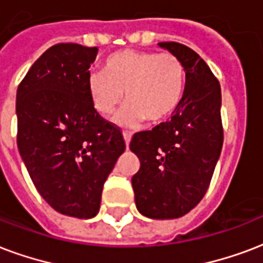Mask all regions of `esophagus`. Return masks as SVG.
<instances>
[{
    "mask_svg": "<svg viewBox=\"0 0 263 263\" xmlns=\"http://www.w3.org/2000/svg\"><path fill=\"white\" fill-rule=\"evenodd\" d=\"M124 139H125V145H127L128 149V145H129V142H131V134H129V132H124Z\"/></svg>",
    "mask_w": 263,
    "mask_h": 263,
    "instance_id": "34e87169",
    "label": "esophagus"
}]
</instances>
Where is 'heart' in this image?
<instances>
[{
  "mask_svg": "<svg viewBox=\"0 0 263 263\" xmlns=\"http://www.w3.org/2000/svg\"><path fill=\"white\" fill-rule=\"evenodd\" d=\"M88 93L95 110L110 116L123 102L116 117L120 125L135 127L142 120L160 124L178 109L185 91V67L174 53L123 49L106 58L103 71L88 77Z\"/></svg>",
  "mask_w": 263,
  "mask_h": 263,
  "instance_id": "1",
  "label": "heart"
}]
</instances>
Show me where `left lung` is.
Instances as JSON below:
<instances>
[{
	"label": "left lung",
	"mask_w": 263,
	"mask_h": 263,
	"mask_svg": "<svg viewBox=\"0 0 263 263\" xmlns=\"http://www.w3.org/2000/svg\"><path fill=\"white\" fill-rule=\"evenodd\" d=\"M176 55L186 87L171 120L136 132L129 149L140 161L132 176L135 203L152 219H175L193 210L207 192L223 145L220 85L198 53L183 44H158Z\"/></svg>",
	"instance_id": "8db88e82"
}]
</instances>
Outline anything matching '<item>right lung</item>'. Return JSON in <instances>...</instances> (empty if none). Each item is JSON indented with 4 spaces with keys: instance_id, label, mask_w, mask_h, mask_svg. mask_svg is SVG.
<instances>
[{
    "instance_id": "add662e5",
    "label": "right lung",
    "mask_w": 263,
    "mask_h": 263,
    "mask_svg": "<svg viewBox=\"0 0 263 263\" xmlns=\"http://www.w3.org/2000/svg\"><path fill=\"white\" fill-rule=\"evenodd\" d=\"M96 47L62 43L44 52L16 92L17 147L43 198L63 215L99 212L102 190L125 150L121 128L88 93Z\"/></svg>"
}]
</instances>
